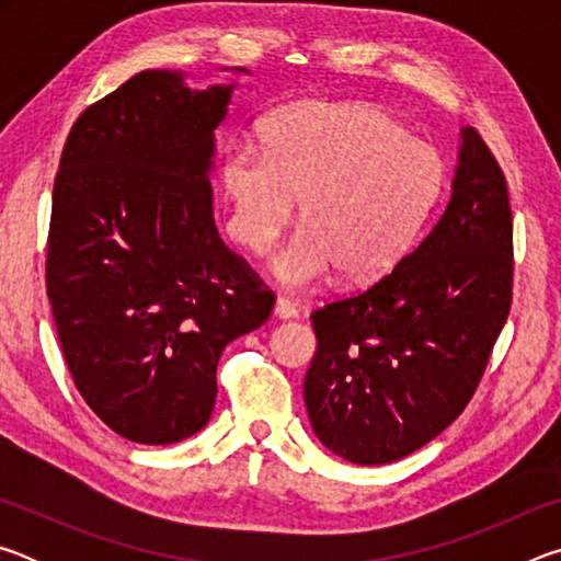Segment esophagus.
Here are the masks:
<instances>
[{
    "label": "esophagus",
    "mask_w": 561,
    "mask_h": 561,
    "mask_svg": "<svg viewBox=\"0 0 561 561\" xmlns=\"http://www.w3.org/2000/svg\"><path fill=\"white\" fill-rule=\"evenodd\" d=\"M297 314H299L297 307H294L287 297H279L277 301H274V317L277 319H294Z\"/></svg>",
    "instance_id": "1"
}]
</instances>
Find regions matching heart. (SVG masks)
<instances>
[{"instance_id":"1","label":"heart","mask_w":561,"mask_h":561,"mask_svg":"<svg viewBox=\"0 0 561 561\" xmlns=\"http://www.w3.org/2000/svg\"><path fill=\"white\" fill-rule=\"evenodd\" d=\"M264 144L227 146L220 183L230 232L252 254L277 244L301 201V232L274 260L287 287H309L336 267L351 282L383 277L445 183L438 148L371 103L297 101L270 118Z\"/></svg>"}]
</instances>
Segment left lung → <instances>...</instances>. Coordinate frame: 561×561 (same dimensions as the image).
<instances>
[{"mask_svg": "<svg viewBox=\"0 0 561 561\" xmlns=\"http://www.w3.org/2000/svg\"><path fill=\"white\" fill-rule=\"evenodd\" d=\"M505 173L462 128L450 203L371 287L311 314L317 354L304 378L311 428L339 458L386 465L423 448L478 388L512 304Z\"/></svg>", "mask_w": 561, "mask_h": 561, "instance_id": "1", "label": "left lung"}]
</instances>
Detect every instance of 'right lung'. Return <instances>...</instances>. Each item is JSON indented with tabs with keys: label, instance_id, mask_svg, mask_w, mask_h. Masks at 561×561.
<instances>
[{
	"label": "right lung",
	"instance_id": "1",
	"mask_svg": "<svg viewBox=\"0 0 561 561\" xmlns=\"http://www.w3.org/2000/svg\"><path fill=\"white\" fill-rule=\"evenodd\" d=\"M232 89L136 73L76 118L54 180L56 334L83 401L133 443L205 428L222 348L274 307L213 220L207 173Z\"/></svg>",
	"mask_w": 561,
	"mask_h": 561
}]
</instances>
